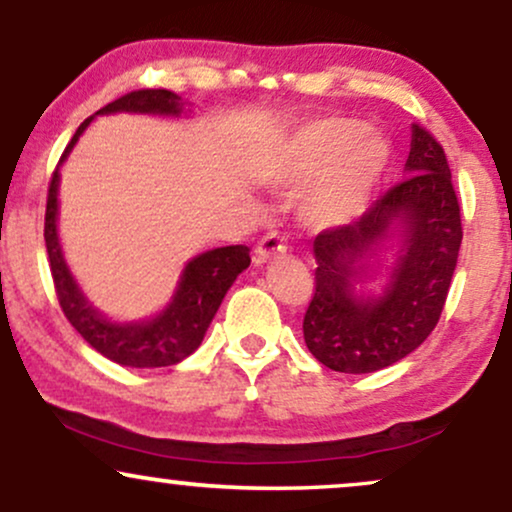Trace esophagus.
<instances>
[{
    "mask_svg": "<svg viewBox=\"0 0 512 512\" xmlns=\"http://www.w3.org/2000/svg\"><path fill=\"white\" fill-rule=\"evenodd\" d=\"M286 252V238L281 236L279 231H269L267 236L260 238L255 248V264H262L267 260H272L276 255H284Z\"/></svg>",
    "mask_w": 512,
    "mask_h": 512,
    "instance_id": "1",
    "label": "esophagus"
}]
</instances>
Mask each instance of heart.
I'll use <instances>...</instances> for the list:
<instances>
[{
  "mask_svg": "<svg viewBox=\"0 0 512 512\" xmlns=\"http://www.w3.org/2000/svg\"><path fill=\"white\" fill-rule=\"evenodd\" d=\"M390 161V146L356 117H325L298 129L286 144L279 180L308 185L322 178L303 202V219L313 228L342 226L366 209Z\"/></svg>",
  "mask_w": 512,
  "mask_h": 512,
  "instance_id": "1",
  "label": "heart"
}]
</instances>
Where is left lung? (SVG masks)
<instances>
[{"mask_svg": "<svg viewBox=\"0 0 512 512\" xmlns=\"http://www.w3.org/2000/svg\"><path fill=\"white\" fill-rule=\"evenodd\" d=\"M409 178L397 182L361 219L313 240L315 291L303 337L322 366L373 373L402 361L438 325L462 245L460 202L448 158L426 127H411ZM400 238L391 284L378 299L356 297L355 276L385 239Z\"/></svg>", "mask_w": 512, "mask_h": 512, "instance_id": "1", "label": "left lung"}]
</instances>
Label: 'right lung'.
Listing matches in <instances>:
<instances>
[{
    "label": "right lung",
    "instance_id": "add662e5",
    "mask_svg": "<svg viewBox=\"0 0 512 512\" xmlns=\"http://www.w3.org/2000/svg\"><path fill=\"white\" fill-rule=\"evenodd\" d=\"M108 113H154L178 117L182 113V103L180 96H175L173 91H166V88H139V91L125 93L117 101L108 103L96 115ZM91 120L93 117H88L76 129L72 142L67 144L55 173H52L48 187L45 248H48L57 301H60L62 313L72 322L74 330L98 354L110 358V361L129 368L175 366V363L190 356L202 344L204 332H207L211 320H214L226 291L231 289L236 276L250 267V248L248 245H226V248L202 252L195 260L187 262L173 301L154 320L129 322V325L105 320L86 301L79 286H76L74 276L69 272L67 262H64L60 238H57V185H60V166Z\"/></svg>",
    "mask_w": 512,
    "mask_h": 512
}]
</instances>
